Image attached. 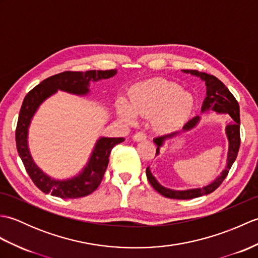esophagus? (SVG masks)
Here are the masks:
<instances>
[{
    "instance_id": "1",
    "label": "esophagus",
    "mask_w": 258,
    "mask_h": 258,
    "mask_svg": "<svg viewBox=\"0 0 258 258\" xmlns=\"http://www.w3.org/2000/svg\"><path fill=\"white\" fill-rule=\"evenodd\" d=\"M146 139H147V136H146V134L143 133V132H138V133H135V134L133 135V140H134L135 142L145 141Z\"/></svg>"
}]
</instances>
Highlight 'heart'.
<instances>
[{
	"instance_id": "b5f03b06",
	"label": "heart",
	"mask_w": 258,
	"mask_h": 258,
	"mask_svg": "<svg viewBox=\"0 0 258 258\" xmlns=\"http://www.w3.org/2000/svg\"><path fill=\"white\" fill-rule=\"evenodd\" d=\"M194 107V96L180 89L175 82L155 78L133 85L128 91V103L120 101L118 115L133 124L136 116L153 117L160 131L171 132L179 128Z\"/></svg>"
}]
</instances>
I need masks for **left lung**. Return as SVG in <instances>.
I'll return each mask as SVG.
<instances>
[{
    "mask_svg": "<svg viewBox=\"0 0 258 258\" xmlns=\"http://www.w3.org/2000/svg\"><path fill=\"white\" fill-rule=\"evenodd\" d=\"M182 72L197 76V78H200L202 81L205 82L206 97L204 102H203L202 109H201L202 113L214 111L217 114H225L231 117L225 127V133L228 140V153H227V161H226L227 165L225 169L222 171L220 176H217L212 183H210L206 186H203V187H197V188H188V189H183V190L171 189V188L164 187L163 185H161L157 182V179L155 178L154 175L151 173L150 166L146 168L147 179H149L150 184L153 186V188L157 190L161 195L168 197V199H174V200H191L203 195L211 194L212 191L215 190L218 186L223 183V180L227 176V174L229 172V169H231L233 163L235 162V160H236L237 153L239 150L240 118H239V106L236 98L233 96L232 93L229 92V90L225 85H224L223 82H221L214 75L206 74L204 72H199V71H195V70H182ZM200 120H201V117L197 115V116L189 119L188 122L184 125V127L180 132H187V131L193 130L194 127H196L197 124L200 123ZM180 132H173L171 134L158 136V138L153 140L154 141V143L157 145L156 156L160 154L161 147L164 145V143H165V141L179 135Z\"/></svg>",
    "mask_w": 258,
    "mask_h": 258,
    "instance_id": "obj_1",
    "label": "left lung"
}]
</instances>
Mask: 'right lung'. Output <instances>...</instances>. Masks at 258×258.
Here are the masks:
<instances>
[{
	"label": "right lung",
	"instance_id": "1",
	"mask_svg": "<svg viewBox=\"0 0 258 258\" xmlns=\"http://www.w3.org/2000/svg\"><path fill=\"white\" fill-rule=\"evenodd\" d=\"M117 73L116 70L96 71L86 72H63L42 81L34 89L27 93L22 104L18 126H16L15 140L19 155L24 164L27 174L30 175L38 188L43 193L51 194L61 199H79L93 193L101 184L105 173L109 154L115 145L124 142L123 138H100L86 165L75 176L67 179H56L48 176L38 167L29 149V128L32 118L41 104L57 91L71 93L74 95L85 96L90 93L91 82L106 80Z\"/></svg>",
	"mask_w": 258,
	"mask_h": 258
}]
</instances>
